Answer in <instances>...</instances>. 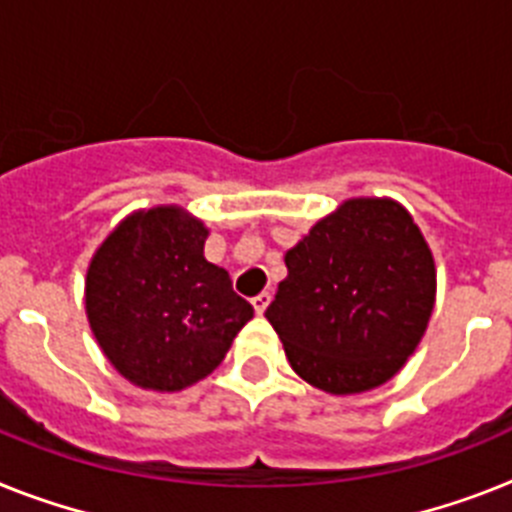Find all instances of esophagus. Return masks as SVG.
I'll list each match as a JSON object with an SVG mask.
<instances>
[{
    "mask_svg": "<svg viewBox=\"0 0 512 512\" xmlns=\"http://www.w3.org/2000/svg\"><path fill=\"white\" fill-rule=\"evenodd\" d=\"M268 304H270V294H268V291H263V294H257L255 299H252V307H255L257 315H263Z\"/></svg>",
    "mask_w": 512,
    "mask_h": 512,
    "instance_id": "1",
    "label": "esophagus"
}]
</instances>
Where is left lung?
<instances>
[{"label": "left lung", "mask_w": 512, "mask_h": 512, "mask_svg": "<svg viewBox=\"0 0 512 512\" xmlns=\"http://www.w3.org/2000/svg\"><path fill=\"white\" fill-rule=\"evenodd\" d=\"M265 317L296 375L330 395L375 390L398 375L429 325L432 249L393 197H349L283 255Z\"/></svg>", "instance_id": "left-lung-1"}]
</instances>
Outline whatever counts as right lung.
Segmentation results:
<instances>
[{
    "label": "right lung",
    "mask_w": 512,
    "mask_h": 512,
    "mask_svg": "<svg viewBox=\"0 0 512 512\" xmlns=\"http://www.w3.org/2000/svg\"><path fill=\"white\" fill-rule=\"evenodd\" d=\"M208 226L182 205L132 210L85 273V315L103 356L143 390L176 393L223 362L255 309L205 260Z\"/></svg>",
    "instance_id": "right-lung-1"
}]
</instances>
